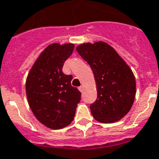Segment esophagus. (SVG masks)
<instances>
[{
    "label": "esophagus",
    "instance_id": "obj_1",
    "mask_svg": "<svg viewBox=\"0 0 159 159\" xmlns=\"http://www.w3.org/2000/svg\"><path fill=\"white\" fill-rule=\"evenodd\" d=\"M78 90H79V91H81V92H82V91H83V86H79V87H78Z\"/></svg>",
    "mask_w": 159,
    "mask_h": 159
}]
</instances>
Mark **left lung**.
<instances>
[{"label": "left lung", "mask_w": 159, "mask_h": 159, "mask_svg": "<svg viewBox=\"0 0 159 159\" xmlns=\"http://www.w3.org/2000/svg\"><path fill=\"white\" fill-rule=\"evenodd\" d=\"M76 50L91 66L95 77L97 100L90 106L94 118L102 123L122 119L131 109L136 92L131 68L104 42L81 44Z\"/></svg>", "instance_id": "1"}]
</instances>
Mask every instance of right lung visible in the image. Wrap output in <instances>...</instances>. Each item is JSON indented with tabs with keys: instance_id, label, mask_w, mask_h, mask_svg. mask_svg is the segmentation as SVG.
<instances>
[{
	"instance_id": "right-lung-1",
	"label": "right lung",
	"mask_w": 159,
	"mask_h": 159,
	"mask_svg": "<svg viewBox=\"0 0 159 159\" xmlns=\"http://www.w3.org/2000/svg\"><path fill=\"white\" fill-rule=\"evenodd\" d=\"M74 44L52 43L42 51L26 80V95L37 119L53 130L73 122L81 92L71 85L72 75L62 68L73 51Z\"/></svg>"
}]
</instances>
